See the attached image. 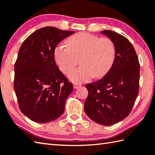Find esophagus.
Returning a JSON list of instances; mask_svg holds the SVG:
<instances>
[{"instance_id": "1", "label": "esophagus", "mask_w": 155, "mask_h": 155, "mask_svg": "<svg viewBox=\"0 0 155 155\" xmlns=\"http://www.w3.org/2000/svg\"><path fill=\"white\" fill-rule=\"evenodd\" d=\"M80 87H81V84H77V83L73 84V87H74V88H75V89H77V88H79Z\"/></svg>"}]
</instances>
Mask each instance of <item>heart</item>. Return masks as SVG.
I'll return each mask as SVG.
<instances>
[{
    "label": "heart",
    "mask_w": 155,
    "mask_h": 155,
    "mask_svg": "<svg viewBox=\"0 0 155 155\" xmlns=\"http://www.w3.org/2000/svg\"><path fill=\"white\" fill-rule=\"evenodd\" d=\"M67 45H59L54 51V58L59 69L68 75L78 64H82L72 72L69 78L76 83H82L106 75L115 58L113 42L107 38H100L87 32H80L69 37Z\"/></svg>",
    "instance_id": "obj_1"
}]
</instances>
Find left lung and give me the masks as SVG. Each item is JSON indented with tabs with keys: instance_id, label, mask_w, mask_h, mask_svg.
Returning a JSON list of instances; mask_svg holds the SVG:
<instances>
[{
	"instance_id": "8db88e82",
	"label": "left lung",
	"mask_w": 155,
	"mask_h": 155,
	"mask_svg": "<svg viewBox=\"0 0 155 155\" xmlns=\"http://www.w3.org/2000/svg\"><path fill=\"white\" fill-rule=\"evenodd\" d=\"M109 38L115 48V58L104 77L86 84L88 94L84 108L95 123L109 126L130 114L139 94L140 64L133 45L114 31L101 32Z\"/></svg>"
}]
</instances>
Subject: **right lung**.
<instances>
[{
  "label": "right lung",
  "instance_id": "add662e5",
  "mask_svg": "<svg viewBox=\"0 0 155 155\" xmlns=\"http://www.w3.org/2000/svg\"><path fill=\"white\" fill-rule=\"evenodd\" d=\"M74 33L46 27L28 36L19 49L14 89L20 110L36 123H49L64 113L73 85L59 71L54 51L59 42Z\"/></svg>",
  "mask_w": 155,
  "mask_h": 155
}]
</instances>
